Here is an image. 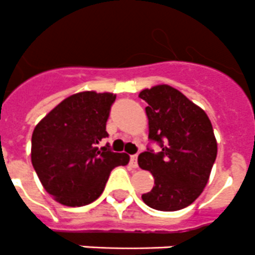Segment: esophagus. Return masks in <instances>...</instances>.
<instances>
[{"instance_id": "34e87169", "label": "esophagus", "mask_w": 255, "mask_h": 255, "mask_svg": "<svg viewBox=\"0 0 255 255\" xmlns=\"http://www.w3.org/2000/svg\"><path fill=\"white\" fill-rule=\"evenodd\" d=\"M130 164H131V167H134V168H137L138 167V156L137 155H130Z\"/></svg>"}]
</instances>
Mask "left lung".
I'll return each instance as SVG.
<instances>
[{
  "instance_id": "obj_1",
  "label": "left lung",
  "mask_w": 255,
  "mask_h": 255,
  "mask_svg": "<svg viewBox=\"0 0 255 255\" xmlns=\"http://www.w3.org/2000/svg\"><path fill=\"white\" fill-rule=\"evenodd\" d=\"M139 97L147 103L148 138L162 148H147L138 156L140 168L154 176V187L142 200L156 211H179L192 204L208 183L217 156L211 120L170 85L143 89Z\"/></svg>"
}]
</instances>
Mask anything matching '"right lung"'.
I'll list each match as a JSON object with an SVG mask.
<instances>
[{"label": "right lung", "instance_id": "obj_1", "mask_svg": "<svg viewBox=\"0 0 255 255\" xmlns=\"http://www.w3.org/2000/svg\"><path fill=\"white\" fill-rule=\"evenodd\" d=\"M113 93L95 91L67 97L35 126L31 137V163L40 183L55 200L67 207H83L99 199L111 171L126 166L129 155L113 152L107 121Z\"/></svg>", "mask_w": 255, "mask_h": 255}]
</instances>
